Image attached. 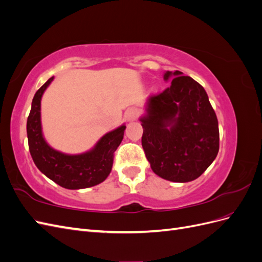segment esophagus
I'll list each match as a JSON object with an SVG mask.
<instances>
[{
  "label": "esophagus",
  "instance_id": "1",
  "mask_svg": "<svg viewBox=\"0 0 262 262\" xmlns=\"http://www.w3.org/2000/svg\"><path fill=\"white\" fill-rule=\"evenodd\" d=\"M138 115H139V113H138V110H137L136 108H130V109H128V110H126V112H125L124 118H125L128 121H133V120H136Z\"/></svg>",
  "mask_w": 262,
  "mask_h": 262
}]
</instances>
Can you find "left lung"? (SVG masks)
Masks as SVG:
<instances>
[{
	"label": "left lung",
	"instance_id": "obj_1",
	"mask_svg": "<svg viewBox=\"0 0 262 262\" xmlns=\"http://www.w3.org/2000/svg\"><path fill=\"white\" fill-rule=\"evenodd\" d=\"M170 77V86L146 101V115L140 119L142 146L157 176L188 182L200 177L215 160L219 122L199 83L180 71L164 74L165 81Z\"/></svg>",
	"mask_w": 262,
	"mask_h": 262
}]
</instances>
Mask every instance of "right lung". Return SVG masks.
Returning a JSON list of instances; mask_svg holds the SVG:
<instances>
[{
  "mask_svg": "<svg viewBox=\"0 0 262 262\" xmlns=\"http://www.w3.org/2000/svg\"><path fill=\"white\" fill-rule=\"evenodd\" d=\"M49 78L39 89L31 102L27 119L29 152L37 168L55 184L67 189H84L104 181L112 171L114 154L123 139L125 125L105 134L90 152L68 155L55 150L45 141L40 121L42 94L52 82Z\"/></svg>",
  "mask_w": 262,
  "mask_h": 262,
  "instance_id": "1",
  "label": "right lung"
}]
</instances>
